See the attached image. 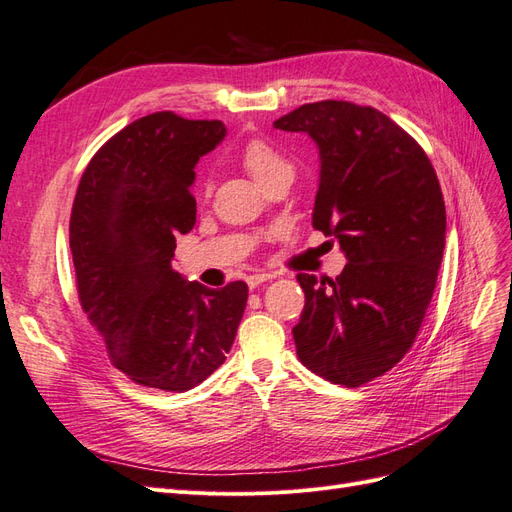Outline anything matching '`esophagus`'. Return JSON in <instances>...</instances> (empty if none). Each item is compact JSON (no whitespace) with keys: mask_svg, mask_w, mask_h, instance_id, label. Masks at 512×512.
<instances>
[{"mask_svg":"<svg viewBox=\"0 0 512 512\" xmlns=\"http://www.w3.org/2000/svg\"><path fill=\"white\" fill-rule=\"evenodd\" d=\"M272 279H274V274H270V272H259V274H251V276H246V283H248V287L255 289V287H259L261 283L272 281Z\"/></svg>","mask_w":512,"mask_h":512,"instance_id":"34e87169","label":"esophagus"}]
</instances>
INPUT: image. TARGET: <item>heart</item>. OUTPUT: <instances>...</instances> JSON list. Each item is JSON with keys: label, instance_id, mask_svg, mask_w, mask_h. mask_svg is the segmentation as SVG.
<instances>
[{"label": "heart", "instance_id": "heart-1", "mask_svg": "<svg viewBox=\"0 0 512 512\" xmlns=\"http://www.w3.org/2000/svg\"><path fill=\"white\" fill-rule=\"evenodd\" d=\"M242 165L259 186H266L283 173H294V165L289 163V158L261 139H253L244 145Z\"/></svg>", "mask_w": 512, "mask_h": 512}]
</instances>
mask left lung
Here are the masks:
<instances>
[{"label":"left lung","instance_id":"obj_1","mask_svg":"<svg viewBox=\"0 0 512 512\" xmlns=\"http://www.w3.org/2000/svg\"><path fill=\"white\" fill-rule=\"evenodd\" d=\"M319 150L313 227L347 257L337 279L298 274L304 311L296 354L332 384L384 375L416 339L440 272L446 208L425 150L373 107L302 105L274 122Z\"/></svg>","mask_w":512,"mask_h":512}]
</instances>
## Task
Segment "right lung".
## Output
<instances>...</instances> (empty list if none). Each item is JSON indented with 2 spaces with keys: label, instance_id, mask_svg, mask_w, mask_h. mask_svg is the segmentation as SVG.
Listing matches in <instances>:
<instances>
[{
  "label": "right lung",
  "instance_id": "obj_1",
  "mask_svg": "<svg viewBox=\"0 0 512 512\" xmlns=\"http://www.w3.org/2000/svg\"><path fill=\"white\" fill-rule=\"evenodd\" d=\"M227 135L218 120L158 111L111 137L83 171L70 253L83 311L133 382L191 390L225 362L248 287L188 283L171 266L195 225V165Z\"/></svg>",
  "mask_w": 512,
  "mask_h": 512
}]
</instances>
